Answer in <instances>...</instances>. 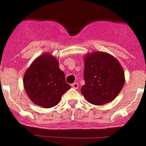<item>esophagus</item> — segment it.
I'll return each mask as SVG.
<instances>
[{
    "label": "esophagus",
    "mask_w": 146,
    "mask_h": 146,
    "mask_svg": "<svg viewBox=\"0 0 146 146\" xmlns=\"http://www.w3.org/2000/svg\"><path fill=\"white\" fill-rule=\"evenodd\" d=\"M72 87H73V88H75V89H77V88H78V87H79V85H78V83H74V84H72Z\"/></svg>",
    "instance_id": "1"
}]
</instances>
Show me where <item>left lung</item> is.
Returning a JSON list of instances; mask_svg holds the SVG:
<instances>
[{"label":"left lung","mask_w":146,"mask_h":146,"mask_svg":"<svg viewBox=\"0 0 146 146\" xmlns=\"http://www.w3.org/2000/svg\"><path fill=\"white\" fill-rule=\"evenodd\" d=\"M84 81L81 94L89 103L103 105L117 96L125 84V73L117 59L95 51L84 56Z\"/></svg>","instance_id":"1"}]
</instances>
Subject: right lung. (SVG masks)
Instances as JSON below:
<instances>
[{
    "instance_id": "1",
    "label": "right lung",
    "mask_w": 146,
    "mask_h": 146,
    "mask_svg": "<svg viewBox=\"0 0 146 146\" xmlns=\"http://www.w3.org/2000/svg\"><path fill=\"white\" fill-rule=\"evenodd\" d=\"M23 83L30 100L44 108L56 106L70 88L58 59L49 52L41 54L32 62L24 73Z\"/></svg>"
}]
</instances>
